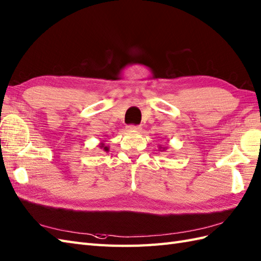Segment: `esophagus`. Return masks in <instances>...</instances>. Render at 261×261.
Here are the masks:
<instances>
[{
  "label": "esophagus",
  "mask_w": 261,
  "mask_h": 261,
  "mask_svg": "<svg viewBox=\"0 0 261 261\" xmlns=\"http://www.w3.org/2000/svg\"><path fill=\"white\" fill-rule=\"evenodd\" d=\"M141 130L140 125H128L126 126V131L129 132H139Z\"/></svg>",
  "instance_id": "34e87169"
}]
</instances>
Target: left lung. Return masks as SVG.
I'll return each instance as SVG.
<instances>
[{
  "label": "left lung",
  "instance_id": "1",
  "mask_svg": "<svg viewBox=\"0 0 261 261\" xmlns=\"http://www.w3.org/2000/svg\"><path fill=\"white\" fill-rule=\"evenodd\" d=\"M159 149H160V151H165V150H167V148H166V147H161V145L159 147Z\"/></svg>",
  "mask_w": 261,
  "mask_h": 261
}]
</instances>
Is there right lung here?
Returning a JSON list of instances; mask_svg holds the SVG:
<instances>
[{
	"label": "right lung",
	"instance_id": "right-lung-1",
	"mask_svg": "<svg viewBox=\"0 0 261 261\" xmlns=\"http://www.w3.org/2000/svg\"><path fill=\"white\" fill-rule=\"evenodd\" d=\"M99 147H100V149H103L105 151H109V145H106V143H105V141H101L100 143H99Z\"/></svg>",
	"mask_w": 261,
	"mask_h": 261
}]
</instances>
